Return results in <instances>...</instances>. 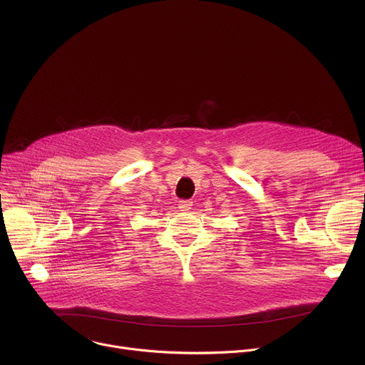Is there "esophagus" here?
Listing matches in <instances>:
<instances>
[{"label": "esophagus", "instance_id": "1", "mask_svg": "<svg viewBox=\"0 0 365 365\" xmlns=\"http://www.w3.org/2000/svg\"><path fill=\"white\" fill-rule=\"evenodd\" d=\"M190 206H192L190 200H179V210L180 211H189Z\"/></svg>", "mask_w": 365, "mask_h": 365}]
</instances>
